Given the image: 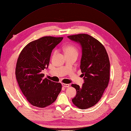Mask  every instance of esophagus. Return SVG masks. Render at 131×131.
Returning <instances> with one entry per match:
<instances>
[{
	"label": "esophagus",
	"mask_w": 131,
	"mask_h": 131,
	"mask_svg": "<svg viewBox=\"0 0 131 131\" xmlns=\"http://www.w3.org/2000/svg\"><path fill=\"white\" fill-rule=\"evenodd\" d=\"M62 86H63L64 87H69V84H64V83H63V84H62Z\"/></svg>",
	"instance_id": "esophagus-1"
}]
</instances>
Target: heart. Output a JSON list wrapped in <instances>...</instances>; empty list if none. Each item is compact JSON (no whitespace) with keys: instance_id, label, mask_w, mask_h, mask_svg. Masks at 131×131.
Listing matches in <instances>:
<instances>
[{"instance_id":"obj_1","label":"heart","mask_w":131,"mask_h":131,"mask_svg":"<svg viewBox=\"0 0 131 131\" xmlns=\"http://www.w3.org/2000/svg\"><path fill=\"white\" fill-rule=\"evenodd\" d=\"M64 51L65 54H69V53H77V50L76 48V47L73 45H67L65 46L64 48Z\"/></svg>"}]
</instances>
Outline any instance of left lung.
Instances as JSON below:
<instances>
[{"mask_svg": "<svg viewBox=\"0 0 131 131\" xmlns=\"http://www.w3.org/2000/svg\"><path fill=\"white\" fill-rule=\"evenodd\" d=\"M67 37L81 45L80 68L84 76L81 87L72 85L77 92L72 102L79 109H88L98 102L108 85L110 67L109 56L104 46L88 34H79Z\"/></svg>", "mask_w": 131, "mask_h": 131, "instance_id": "8db88e82", "label": "left lung"}]
</instances>
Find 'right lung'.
<instances>
[{
    "label": "right lung",
    "instance_id": "right-lung-1",
    "mask_svg": "<svg viewBox=\"0 0 131 131\" xmlns=\"http://www.w3.org/2000/svg\"><path fill=\"white\" fill-rule=\"evenodd\" d=\"M63 39L42 37L28 44L19 56L16 79L22 92L33 106L43 108L51 105L62 90L61 83L44 78L41 72L48 67L52 50Z\"/></svg>",
    "mask_w": 131,
    "mask_h": 131
}]
</instances>
